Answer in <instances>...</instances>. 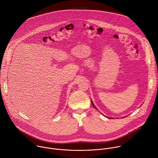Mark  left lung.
Instances as JSON below:
<instances>
[{
	"mask_svg": "<svg viewBox=\"0 0 158 158\" xmlns=\"http://www.w3.org/2000/svg\"><path fill=\"white\" fill-rule=\"evenodd\" d=\"M92 102V105H93V106H94V107H95V106H94V104H93V103H92V102Z\"/></svg>",
	"mask_w": 158,
	"mask_h": 158,
	"instance_id": "1",
	"label": "left lung"
}]
</instances>
